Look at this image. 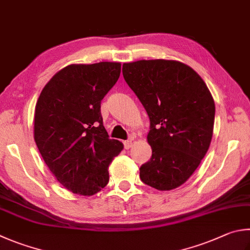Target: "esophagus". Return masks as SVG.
Instances as JSON below:
<instances>
[{
	"label": "esophagus",
	"mask_w": 250,
	"mask_h": 250,
	"mask_svg": "<svg viewBox=\"0 0 250 250\" xmlns=\"http://www.w3.org/2000/svg\"><path fill=\"white\" fill-rule=\"evenodd\" d=\"M124 144H125V149H129L131 146H132V139L125 141Z\"/></svg>",
	"instance_id": "obj_1"
}]
</instances>
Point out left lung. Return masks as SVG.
Masks as SVG:
<instances>
[{"mask_svg":"<svg viewBox=\"0 0 250 250\" xmlns=\"http://www.w3.org/2000/svg\"><path fill=\"white\" fill-rule=\"evenodd\" d=\"M122 74L149 118L152 157L140 168L144 184L161 191L179 187L210 146L215 105L196 71L175 60L124 63Z\"/></svg>","mask_w":250,"mask_h":250,"instance_id":"1","label":"left lung"}]
</instances>
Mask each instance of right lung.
I'll return each instance as SVG.
<instances>
[{
  "mask_svg": "<svg viewBox=\"0 0 250 250\" xmlns=\"http://www.w3.org/2000/svg\"><path fill=\"white\" fill-rule=\"evenodd\" d=\"M121 63L70 64L44 86L35 108L34 138L63 187L93 196L109 181L108 167L124 149L103 125L101 102L120 76Z\"/></svg>",
  "mask_w": 250,
  "mask_h": 250,
  "instance_id": "obj_1",
  "label": "right lung"
}]
</instances>
